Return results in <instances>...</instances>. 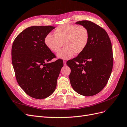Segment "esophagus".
Returning <instances> with one entry per match:
<instances>
[{"mask_svg":"<svg viewBox=\"0 0 127 127\" xmlns=\"http://www.w3.org/2000/svg\"><path fill=\"white\" fill-rule=\"evenodd\" d=\"M63 63H64V65H66V62L65 61H63Z\"/></svg>","mask_w":127,"mask_h":127,"instance_id":"1","label":"esophagus"}]
</instances>
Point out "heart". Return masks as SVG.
<instances>
[{
	"instance_id": "heart-1",
	"label": "heart",
	"mask_w": 127,
	"mask_h": 127,
	"mask_svg": "<svg viewBox=\"0 0 127 127\" xmlns=\"http://www.w3.org/2000/svg\"><path fill=\"white\" fill-rule=\"evenodd\" d=\"M54 35L47 34L44 38V44L53 53L59 51L62 45L64 48L57 55L58 58L69 60L74 53L79 54L85 49L88 44L90 33L85 26L82 25L65 24L58 27Z\"/></svg>"
}]
</instances>
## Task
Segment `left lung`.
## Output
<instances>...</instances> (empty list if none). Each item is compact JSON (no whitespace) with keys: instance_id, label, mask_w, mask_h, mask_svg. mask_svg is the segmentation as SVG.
<instances>
[{"instance_id":"1","label":"left lung","mask_w":127,"mask_h":127,"mask_svg":"<svg viewBox=\"0 0 127 127\" xmlns=\"http://www.w3.org/2000/svg\"><path fill=\"white\" fill-rule=\"evenodd\" d=\"M76 24L88 29L90 38L85 49L67 62L71 69L70 84L79 95L92 96L105 87L111 74L113 65L111 41L105 30L91 21L83 20Z\"/></svg>"}]
</instances>
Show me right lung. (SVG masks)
I'll list each match as a JSON object with an SVG mask.
<instances>
[{
  "mask_svg": "<svg viewBox=\"0 0 127 127\" xmlns=\"http://www.w3.org/2000/svg\"><path fill=\"white\" fill-rule=\"evenodd\" d=\"M55 28L50 26H32L15 38L12 47V62L19 86L35 99L51 95L56 89L57 80L63 61L49 62L55 55L48 49L44 40Z\"/></svg>",
  "mask_w": 127,
  "mask_h": 127,
  "instance_id": "add662e5",
  "label": "right lung"
}]
</instances>
